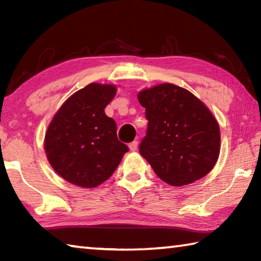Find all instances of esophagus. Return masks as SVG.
Listing matches in <instances>:
<instances>
[{"label": "esophagus", "instance_id": "1", "mask_svg": "<svg viewBox=\"0 0 261 261\" xmlns=\"http://www.w3.org/2000/svg\"><path fill=\"white\" fill-rule=\"evenodd\" d=\"M129 147H130V151L135 152L136 149H137V147H138V141H137V140L132 141V143H130V144H129Z\"/></svg>", "mask_w": 261, "mask_h": 261}]
</instances>
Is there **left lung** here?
<instances>
[{"label":"left lung","instance_id":"1","mask_svg":"<svg viewBox=\"0 0 261 261\" xmlns=\"http://www.w3.org/2000/svg\"><path fill=\"white\" fill-rule=\"evenodd\" d=\"M147 118L139 152L158 177L174 187L196 182L213 169L220 153V129L192 93L160 84L138 94Z\"/></svg>","mask_w":261,"mask_h":261}]
</instances>
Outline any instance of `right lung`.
I'll list each match as a JSON object with an SVG mask.
<instances>
[{
	"label": "right lung",
	"instance_id": "add662e5",
	"mask_svg": "<svg viewBox=\"0 0 261 261\" xmlns=\"http://www.w3.org/2000/svg\"><path fill=\"white\" fill-rule=\"evenodd\" d=\"M116 87L90 84L65 101L53 118L45 151L54 170L82 188L107 180L129 151L116 135V123L105 114Z\"/></svg>",
	"mask_w": 261,
	"mask_h": 261
}]
</instances>
